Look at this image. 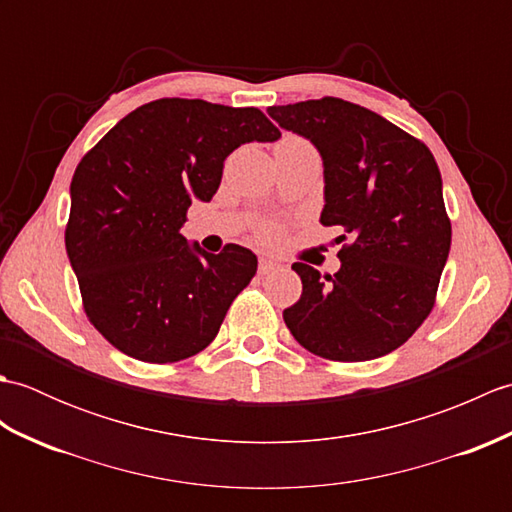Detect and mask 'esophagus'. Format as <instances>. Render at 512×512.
<instances>
[{"mask_svg":"<svg viewBox=\"0 0 512 512\" xmlns=\"http://www.w3.org/2000/svg\"><path fill=\"white\" fill-rule=\"evenodd\" d=\"M277 268H279V264L275 262V259H270V257H259V273H262V275L273 273V270H277Z\"/></svg>","mask_w":512,"mask_h":512,"instance_id":"obj_1","label":"esophagus"}]
</instances>
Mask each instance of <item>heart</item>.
<instances>
[{"instance_id":"1","label":"heart","mask_w":512,"mask_h":512,"mask_svg":"<svg viewBox=\"0 0 512 512\" xmlns=\"http://www.w3.org/2000/svg\"><path fill=\"white\" fill-rule=\"evenodd\" d=\"M281 143H301V140L299 138H292V136H286L284 140H281ZM262 237H273V231H270V228H266V231L262 233Z\"/></svg>"}]
</instances>
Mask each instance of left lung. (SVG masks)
<instances>
[{
  "label": "left lung",
  "mask_w": 512,
  "mask_h": 512,
  "mask_svg": "<svg viewBox=\"0 0 512 512\" xmlns=\"http://www.w3.org/2000/svg\"><path fill=\"white\" fill-rule=\"evenodd\" d=\"M266 112L317 147L325 184L319 220L343 228L336 244L347 239L334 275L292 264L303 292L284 310L288 330L330 361L394 352L429 317L451 248L436 158L387 118L332 96Z\"/></svg>",
  "instance_id": "left-lung-1"
}]
</instances>
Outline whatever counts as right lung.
Instances as JSON below:
<instances>
[{
  "label": "right lung",
  "mask_w": 512,
  "mask_h": 512,
  "mask_svg": "<svg viewBox=\"0 0 512 512\" xmlns=\"http://www.w3.org/2000/svg\"><path fill=\"white\" fill-rule=\"evenodd\" d=\"M279 138L257 107L160 99L121 118L83 156L65 250L85 314L116 350L176 363L215 339L257 257L237 244L206 253L182 226L195 200L211 202L228 154Z\"/></svg>",
  "instance_id": "obj_1"
}]
</instances>
